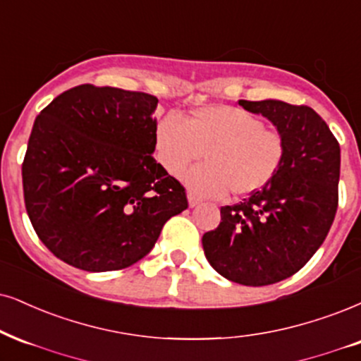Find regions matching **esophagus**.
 <instances>
[{
	"mask_svg": "<svg viewBox=\"0 0 361 361\" xmlns=\"http://www.w3.org/2000/svg\"><path fill=\"white\" fill-rule=\"evenodd\" d=\"M199 204H201V199L195 197V195L190 194V195H189V206H190V207H195V206H199Z\"/></svg>",
	"mask_w": 361,
	"mask_h": 361,
	"instance_id": "obj_1",
	"label": "esophagus"
}]
</instances>
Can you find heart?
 Masks as SVG:
<instances>
[{
    "label": "heart",
    "instance_id": "obj_1",
    "mask_svg": "<svg viewBox=\"0 0 361 361\" xmlns=\"http://www.w3.org/2000/svg\"><path fill=\"white\" fill-rule=\"evenodd\" d=\"M155 155L172 177L202 159L185 177V184L202 197H221L229 190L235 197L264 189L279 172L286 139L276 128L264 127L257 115L229 105L199 109L185 122L167 114L155 126Z\"/></svg>",
    "mask_w": 361,
    "mask_h": 361
}]
</instances>
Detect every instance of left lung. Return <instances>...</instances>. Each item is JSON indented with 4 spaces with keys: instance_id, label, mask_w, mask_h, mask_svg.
Returning <instances> with one entry per match:
<instances>
[{
    "instance_id": "left-lung-1",
    "label": "left lung",
    "mask_w": 361,
    "mask_h": 361,
    "mask_svg": "<svg viewBox=\"0 0 361 361\" xmlns=\"http://www.w3.org/2000/svg\"><path fill=\"white\" fill-rule=\"evenodd\" d=\"M269 118L286 139L279 172L243 202L221 207L202 235L209 264L244 286L274 284L298 273L322 246L338 209L340 144L308 105L239 100Z\"/></svg>"
}]
</instances>
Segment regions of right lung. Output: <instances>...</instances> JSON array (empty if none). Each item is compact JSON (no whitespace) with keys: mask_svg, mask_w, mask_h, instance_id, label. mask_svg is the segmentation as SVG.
Instances as JSON below:
<instances>
[{"mask_svg":"<svg viewBox=\"0 0 361 361\" xmlns=\"http://www.w3.org/2000/svg\"><path fill=\"white\" fill-rule=\"evenodd\" d=\"M157 97L92 83L35 120L21 176L35 233L66 264L118 271L150 252L184 185L154 159Z\"/></svg>","mask_w":361,"mask_h":361,"instance_id":"obj_1","label":"right lung"}]
</instances>
